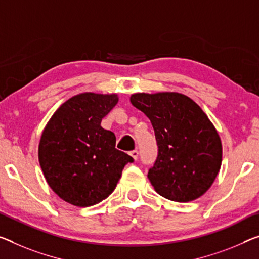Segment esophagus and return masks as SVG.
<instances>
[{"mask_svg":"<svg viewBox=\"0 0 259 259\" xmlns=\"http://www.w3.org/2000/svg\"><path fill=\"white\" fill-rule=\"evenodd\" d=\"M130 155L131 156H132L135 161L138 160V156H139V152L137 149H134V150H132V152H130Z\"/></svg>","mask_w":259,"mask_h":259,"instance_id":"obj_1","label":"esophagus"}]
</instances>
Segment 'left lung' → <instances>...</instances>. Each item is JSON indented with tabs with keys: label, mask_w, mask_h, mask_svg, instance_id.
<instances>
[{
	"label": "left lung",
	"mask_w": 259,
	"mask_h": 259,
	"mask_svg": "<svg viewBox=\"0 0 259 259\" xmlns=\"http://www.w3.org/2000/svg\"><path fill=\"white\" fill-rule=\"evenodd\" d=\"M131 103L152 121L157 157L148 178L160 196L177 202L201 197L220 170L215 127L197 103L178 93L134 94Z\"/></svg>",
	"instance_id": "obj_1"
}]
</instances>
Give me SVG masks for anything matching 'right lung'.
Segmentation results:
<instances>
[{
    "instance_id": "obj_1",
    "label": "right lung",
    "mask_w": 259,
    "mask_h": 259,
    "mask_svg": "<svg viewBox=\"0 0 259 259\" xmlns=\"http://www.w3.org/2000/svg\"><path fill=\"white\" fill-rule=\"evenodd\" d=\"M117 95L79 94L55 111L41 134L39 163L51 189L62 200L88 207L116 189L132 156L116 148V135L101 126Z\"/></svg>"
}]
</instances>
